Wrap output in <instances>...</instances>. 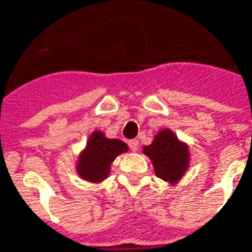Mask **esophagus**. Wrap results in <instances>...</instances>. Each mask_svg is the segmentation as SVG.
Wrapping results in <instances>:
<instances>
[{"mask_svg": "<svg viewBox=\"0 0 252 252\" xmlns=\"http://www.w3.org/2000/svg\"><path fill=\"white\" fill-rule=\"evenodd\" d=\"M129 147L133 152H137V151H138V141H137V140H130Z\"/></svg>", "mask_w": 252, "mask_h": 252, "instance_id": "34e87169", "label": "esophagus"}]
</instances>
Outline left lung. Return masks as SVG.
<instances>
[{
	"mask_svg": "<svg viewBox=\"0 0 252 252\" xmlns=\"http://www.w3.org/2000/svg\"><path fill=\"white\" fill-rule=\"evenodd\" d=\"M143 152L151 159L156 176L171 185H176L189 167V147L170 129L160 130Z\"/></svg>",
	"mask_w": 252,
	"mask_h": 252,
	"instance_id": "left-lung-1",
	"label": "left lung"
}]
</instances>
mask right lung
<instances>
[{
	"mask_svg": "<svg viewBox=\"0 0 252 252\" xmlns=\"http://www.w3.org/2000/svg\"><path fill=\"white\" fill-rule=\"evenodd\" d=\"M129 147L122 140L107 138L100 130L89 136L86 147L78 156L76 173L85 181L98 184L109 176L111 164L116 156L127 152Z\"/></svg>",
	"mask_w": 252,
	"mask_h": 252,
	"instance_id": "obj_1",
	"label": "right lung"
}]
</instances>
